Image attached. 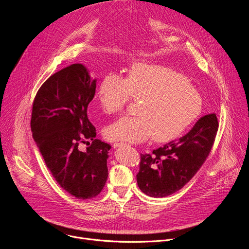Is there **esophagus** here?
<instances>
[{
  "label": "esophagus",
  "mask_w": 249,
  "mask_h": 249,
  "mask_svg": "<svg viewBox=\"0 0 249 249\" xmlns=\"http://www.w3.org/2000/svg\"><path fill=\"white\" fill-rule=\"evenodd\" d=\"M122 146H127V144L122 143V142H116V143L113 144L114 148H118V147H122Z\"/></svg>",
  "instance_id": "34e87169"
}]
</instances>
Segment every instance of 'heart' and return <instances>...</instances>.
I'll return each instance as SVG.
<instances>
[{"mask_svg":"<svg viewBox=\"0 0 249 249\" xmlns=\"http://www.w3.org/2000/svg\"><path fill=\"white\" fill-rule=\"evenodd\" d=\"M131 97L140 100L137 116H125L104 129L109 141L140 143L154 136L157 142L178 137L200 114L202 99L197 90L175 71L158 65L136 64L127 78L106 74L97 99L107 114H118Z\"/></svg>","mask_w":249,"mask_h":249,"instance_id":"b5f03b06","label":"heart"}]
</instances>
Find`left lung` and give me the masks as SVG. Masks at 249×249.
Wrapping results in <instances>:
<instances>
[{
  "mask_svg": "<svg viewBox=\"0 0 249 249\" xmlns=\"http://www.w3.org/2000/svg\"><path fill=\"white\" fill-rule=\"evenodd\" d=\"M219 128L215 113L201 117L183 137L141 154L139 188L151 197H165L180 190L207 160Z\"/></svg>",
  "mask_w": 249,
  "mask_h": 249,
  "instance_id": "8db88e82",
  "label": "left lung"
}]
</instances>
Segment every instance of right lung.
<instances>
[{"label": "right lung", "mask_w": 249, "mask_h": 249, "mask_svg": "<svg viewBox=\"0 0 249 249\" xmlns=\"http://www.w3.org/2000/svg\"><path fill=\"white\" fill-rule=\"evenodd\" d=\"M95 88L87 68L73 64L47 79L32 103V137L48 169L65 191L83 200L97 196L108 176L111 146L95 139L88 118ZM83 143L89 146L86 151Z\"/></svg>", "instance_id": "obj_1"}]
</instances>
